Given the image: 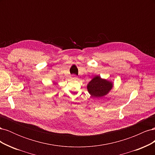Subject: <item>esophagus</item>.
<instances>
[{
	"label": "esophagus",
	"mask_w": 155,
	"mask_h": 155,
	"mask_svg": "<svg viewBox=\"0 0 155 155\" xmlns=\"http://www.w3.org/2000/svg\"><path fill=\"white\" fill-rule=\"evenodd\" d=\"M72 79H77L78 78H77V77H76L75 76H74L72 77Z\"/></svg>",
	"instance_id": "esophagus-1"
}]
</instances>
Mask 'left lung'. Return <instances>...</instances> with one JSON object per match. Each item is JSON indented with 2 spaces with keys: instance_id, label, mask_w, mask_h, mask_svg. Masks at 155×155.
<instances>
[{
  "instance_id": "obj_1",
  "label": "left lung",
  "mask_w": 155,
  "mask_h": 155,
  "mask_svg": "<svg viewBox=\"0 0 155 155\" xmlns=\"http://www.w3.org/2000/svg\"><path fill=\"white\" fill-rule=\"evenodd\" d=\"M113 87V83L101 78L100 76L94 77L87 85V90L92 97H101L107 95Z\"/></svg>"
}]
</instances>
